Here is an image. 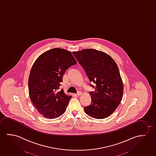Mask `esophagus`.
<instances>
[{
  "mask_svg": "<svg viewBox=\"0 0 156 156\" xmlns=\"http://www.w3.org/2000/svg\"><path fill=\"white\" fill-rule=\"evenodd\" d=\"M81 93H81V92L79 91V92H78V93L76 94V95H77V96H80V95H81Z\"/></svg>",
  "mask_w": 156,
  "mask_h": 156,
  "instance_id": "esophagus-1",
  "label": "esophagus"
}]
</instances>
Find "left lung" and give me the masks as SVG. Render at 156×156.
<instances>
[{"label": "left lung", "instance_id": "8db88e82", "mask_svg": "<svg viewBox=\"0 0 156 156\" xmlns=\"http://www.w3.org/2000/svg\"><path fill=\"white\" fill-rule=\"evenodd\" d=\"M83 68L95 90L90 92L92 102L84 107L92 118L102 119L110 116L120 105L123 86L118 66L105 52L93 49L72 52Z\"/></svg>", "mask_w": 156, "mask_h": 156}]
</instances>
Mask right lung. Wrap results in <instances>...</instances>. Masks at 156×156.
Instances as JSON below:
<instances>
[{"label": "right lung", "instance_id": "obj_1", "mask_svg": "<svg viewBox=\"0 0 156 156\" xmlns=\"http://www.w3.org/2000/svg\"><path fill=\"white\" fill-rule=\"evenodd\" d=\"M77 63L72 54L54 48L36 59L30 72V99L38 112L45 118H58L66 111L71 97L58 90L68 68Z\"/></svg>", "mask_w": 156, "mask_h": 156}]
</instances>
